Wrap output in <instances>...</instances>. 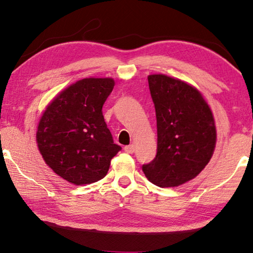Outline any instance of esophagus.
<instances>
[{"mask_svg":"<svg viewBox=\"0 0 253 253\" xmlns=\"http://www.w3.org/2000/svg\"><path fill=\"white\" fill-rule=\"evenodd\" d=\"M124 150H125L127 153H132L133 151H135V146H133V145L126 146L125 148H124Z\"/></svg>","mask_w":253,"mask_h":253,"instance_id":"esophagus-1","label":"esophagus"}]
</instances>
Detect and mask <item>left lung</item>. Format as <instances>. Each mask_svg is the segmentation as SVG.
<instances>
[{
	"mask_svg": "<svg viewBox=\"0 0 253 253\" xmlns=\"http://www.w3.org/2000/svg\"><path fill=\"white\" fill-rule=\"evenodd\" d=\"M157 117V156L142 166L148 180L174 187L200 174L214 153L216 127L204 97L194 86L165 74L148 77Z\"/></svg>",
	"mask_w": 253,
	"mask_h": 253,
	"instance_id": "obj_1",
	"label": "left lung"
}]
</instances>
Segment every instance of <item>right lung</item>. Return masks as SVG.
<instances>
[{
	"instance_id": "1",
	"label": "right lung",
	"mask_w": 253,
	"mask_h": 253,
	"mask_svg": "<svg viewBox=\"0 0 253 253\" xmlns=\"http://www.w3.org/2000/svg\"><path fill=\"white\" fill-rule=\"evenodd\" d=\"M114 85L112 78L77 81L49 104L39 121L36 140L44 162L72 184L103 179L122 149L114 143L102 112Z\"/></svg>"
}]
</instances>
